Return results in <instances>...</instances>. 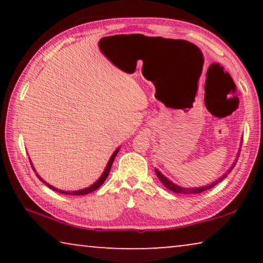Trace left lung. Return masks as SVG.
Returning <instances> with one entry per match:
<instances>
[{"label": "left lung", "instance_id": "left-lung-1", "mask_svg": "<svg viewBox=\"0 0 263 263\" xmlns=\"http://www.w3.org/2000/svg\"><path fill=\"white\" fill-rule=\"evenodd\" d=\"M238 157H239V156H237V159H238ZM237 159L235 160V163L232 164V166L229 168L228 172H231V171H232V168L235 167V165H236ZM156 175L158 176V178H159V181H160L161 183H163L165 188H167L168 190H171V192L178 193V194H200V193L204 192V190L213 188V186H214L215 184H218L219 182L222 181V179H224V178L226 177V176H228V174H225L224 176H221L220 178L217 179V181H215V182L211 183V184H208V185L200 186V188H182V186H179V185H177V184H175V183H172V182L170 181V179H167L166 177H165V176H164L163 174H161V172H160L159 170H157V168H156Z\"/></svg>", "mask_w": 263, "mask_h": 263}]
</instances>
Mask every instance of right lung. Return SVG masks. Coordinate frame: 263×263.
<instances>
[{
  "label": "right lung",
  "instance_id": "right-lung-1",
  "mask_svg": "<svg viewBox=\"0 0 263 263\" xmlns=\"http://www.w3.org/2000/svg\"><path fill=\"white\" fill-rule=\"evenodd\" d=\"M118 151H120V148H117L116 151H115L114 152V154L112 156H111V158H110V160H109V163H107V165H106V167H105V170H104V172H103V175L100 176V178L98 179V181H97L96 183H93V184L91 185V186H88V188H85V189H81V190H75V192H64V190H60V189H57V188H55V186H52V185H50L49 183H46L44 179L43 178H41L39 177V175L38 174H35L37 175V177L41 179V181L43 182V183H45L46 185L49 186L50 189H52L53 192H59V193H61V194H66V195H86V194H89V193H92V192H95V190H97L99 188L100 185L103 184L104 182H105V179H106V177L107 176H109V172H110V168H111V166H112V163H114V160H115V157L117 156V153H118ZM30 163H31V160H30ZM31 165H32V163H31ZM32 168H33L34 170V167H33V165H32Z\"/></svg>",
  "mask_w": 263,
  "mask_h": 263
}]
</instances>
